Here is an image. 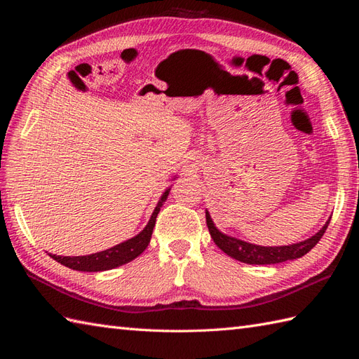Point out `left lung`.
Listing matches in <instances>:
<instances>
[{
	"instance_id": "1",
	"label": "left lung",
	"mask_w": 359,
	"mask_h": 359,
	"mask_svg": "<svg viewBox=\"0 0 359 359\" xmlns=\"http://www.w3.org/2000/svg\"><path fill=\"white\" fill-rule=\"evenodd\" d=\"M206 217V226H208L211 238L214 243L222 248L226 255H229L231 257L240 260V262L250 264V265H269V264H280V262H286V260H293L302 257L304 255H307L310 250L316 245L320 238L323 236L325 231L330 224V220L327 222L322 229L309 240L301 241L298 244H292V245H280V247H262V245H255L250 244L241 240H236V238L227 236L222 233L217 227L214 226L210 212H205Z\"/></svg>"
}]
</instances>
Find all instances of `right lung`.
Segmentation results:
<instances>
[{
    "label": "right lung",
    "mask_w": 359,
    "mask_h": 359,
    "mask_svg": "<svg viewBox=\"0 0 359 359\" xmlns=\"http://www.w3.org/2000/svg\"><path fill=\"white\" fill-rule=\"evenodd\" d=\"M168 194H169V190H166L165 194L161 196L153 215H151L148 224L145 226V229L135 238H132V240L118 244L112 248H107L104 252H99L88 256H57V255H49V256L52 259H55L57 262H60L64 266L76 269V271H88V273L112 269L130 262V260H133L140 253H144V250L148 247L151 235H153V229L156 226V219L160 211V206L166 201Z\"/></svg>",
    "instance_id": "obj_1"
}]
</instances>
